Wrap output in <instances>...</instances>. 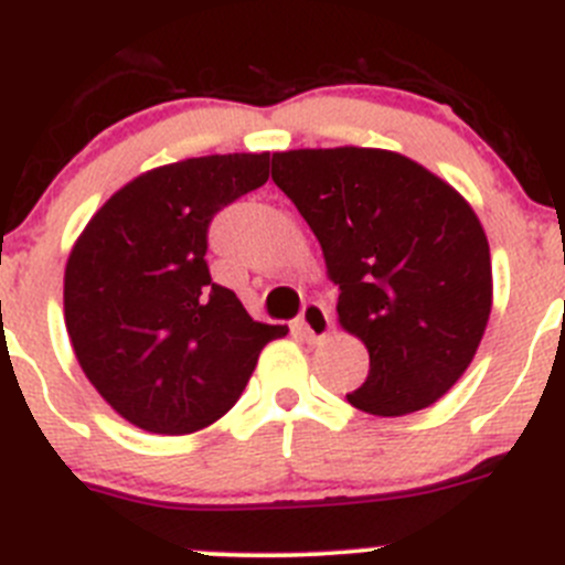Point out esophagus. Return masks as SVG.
<instances>
[{
    "label": "esophagus",
    "mask_w": 565,
    "mask_h": 565,
    "mask_svg": "<svg viewBox=\"0 0 565 565\" xmlns=\"http://www.w3.org/2000/svg\"><path fill=\"white\" fill-rule=\"evenodd\" d=\"M298 329H300V334L307 337L309 342L323 340V337L329 334V329H331L329 309H326L320 300H309L307 307H303V312H300V318H298Z\"/></svg>",
    "instance_id": "obj_1"
}]
</instances>
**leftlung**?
<instances>
[{
  "label": "left lung",
  "mask_w": 565,
  "mask_h": 565,
  "mask_svg": "<svg viewBox=\"0 0 565 565\" xmlns=\"http://www.w3.org/2000/svg\"><path fill=\"white\" fill-rule=\"evenodd\" d=\"M273 181L323 247L340 326L371 354L348 402L395 418L449 393L493 303L488 236L466 198L373 147L273 152Z\"/></svg>",
  "instance_id": "1"
}]
</instances>
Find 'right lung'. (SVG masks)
I'll return each instance as SVG.
<instances>
[{
	"instance_id": "1",
	"label": "right lung",
	"mask_w": 565,
	"mask_h": 565,
	"mask_svg": "<svg viewBox=\"0 0 565 565\" xmlns=\"http://www.w3.org/2000/svg\"><path fill=\"white\" fill-rule=\"evenodd\" d=\"M267 178L270 152L158 167L119 189L68 253V340L88 382L139 429L189 435L223 418L262 348L287 334L256 323L205 265L214 214Z\"/></svg>"
}]
</instances>
